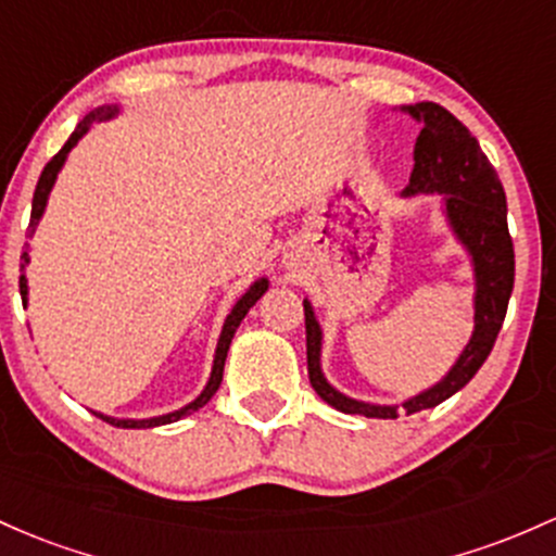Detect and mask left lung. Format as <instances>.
<instances>
[{
    "label": "left lung",
    "mask_w": 556,
    "mask_h": 556,
    "mask_svg": "<svg viewBox=\"0 0 556 556\" xmlns=\"http://www.w3.org/2000/svg\"><path fill=\"white\" fill-rule=\"evenodd\" d=\"M421 132L414 148V172L403 195H443L445 217L458 241L467 247L475 265V331L458 355L456 366L429 390L419 392L403 405H374L352 400L333 390L320 371V326L313 304L304 300V328H307V374L309 384L331 408L368 419H397L400 414H419L456 395L480 371L491 355L495 337L509 307L515 286V247L506 225V193L493 164L482 153L477 137L438 103L405 105Z\"/></svg>",
    "instance_id": "obj_1"
}]
</instances>
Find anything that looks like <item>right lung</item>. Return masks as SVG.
<instances>
[{"label":"right lung","mask_w":556,"mask_h":556,"mask_svg":"<svg viewBox=\"0 0 556 556\" xmlns=\"http://www.w3.org/2000/svg\"><path fill=\"white\" fill-rule=\"evenodd\" d=\"M116 113H118L116 105H100V109L89 111L87 116L81 118L79 124H76L74 135L68 137V142H65V146L61 148V151L55 153V156H52L50 161H47L45 172H41V177H39V182H37V190H34L31 223H28V236H34V230H37V225H39L41 214H45V206H47V195H50L52 185H55V180H58V172H61V166L65 164V156H68L71 148H74L76 142H79L81 137H85V135L89 132V127H92V124L105 122V118L116 116ZM26 249H28V243H26ZM26 267H28V252H23V254H21V270L26 273ZM265 291H267V280H265V278L254 280V283L249 286L247 294H243L241 300L236 302V307L230 309V315H228V318H225L223 333H219L217 352H214L212 376H208V381H206L204 392H201V395L195 397L193 403H188V405H185V408L175 410V414L156 416V419H113V416H105V414H94V416H100V419H103V421H109V424H113V427H122V429H148V427H161V424H172V421L182 419V416L193 414V410L204 408V405L208 403V400H212L214 392L219 390V381H223V371H225V357H228V350H230V342H232V333H236V328L241 326V320L247 318L249 309L254 307L256 300H260V296L265 294ZM21 296H23V302L28 300V283H26V276H21Z\"/></svg>","instance_id":"add662e5"}]
</instances>
